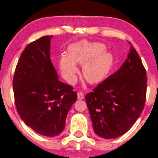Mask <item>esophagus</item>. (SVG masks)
Segmentation results:
<instances>
[{"label": "esophagus", "instance_id": "obj_1", "mask_svg": "<svg viewBox=\"0 0 158 158\" xmlns=\"http://www.w3.org/2000/svg\"><path fill=\"white\" fill-rule=\"evenodd\" d=\"M77 98H78V99H79V100L83 99L84 98V94L82 92H79L78 93H77Z\"/></svg>", "mask_w": 158, "mask_h": 158}]
</instances>
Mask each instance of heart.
<instances>
[{
    "mask_svg": "<svg viewBox=\"0 0 158 158\" xmlns=\"http://www.w3.org/2000/svg\"><path fill=\"white\" fill-rule=\"evenodd\" d=\"M103 44L81 41L69 46V56L61 55L60 68L69 81H74L78 72L76 64L83 65L82 74L91 84H98L106 78L114 63L112 53L104 52Z\"/></svg>",
    "mask_w": 158,
    "mask_h": 158,
    "instance_id": "1",
    "label": "heart"
}]
</instances>
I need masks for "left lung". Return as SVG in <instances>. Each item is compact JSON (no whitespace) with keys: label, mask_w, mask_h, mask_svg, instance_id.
<instances>
[{"label":"left lung","mask_w":158,"mask_h":158,"mask_svg":"<svg viewBox=\"0 0 158 158\" xmlns=\"http://www.w3.org/2000/svg\"><path fill=\"white\" fill-rule=\"evenodd\" d=\"M146 90L145 69L131 46L121 67L86 95L94 132L114 139L127 132L145 106Z\"/></svg>","instance_id":"obj_1"}]
</instances>
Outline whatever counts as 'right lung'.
<instances>
[{
    "mask_svg": "<svg viewBox=\"0 0 158 158\" xmlns=\"http://www.w3.org/2000/svg\"><path fill=\"white\" fill-rule=\"evenodd\" d=\"M45 35L26 46L13 79L19 116L39 134L55 137L65 127L67 114L77 101V92L60 81L50 59L51 39Z\"/></svg>",
    "mask_w": 158,
    "mask_h": 158,
    "instance_id": "obj_1",
    "label": "right lung"
}]
</instances>
